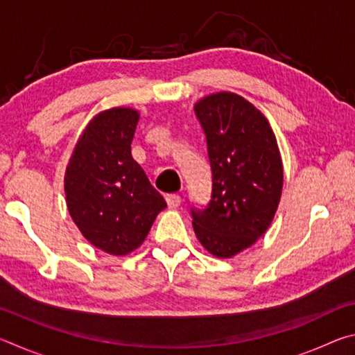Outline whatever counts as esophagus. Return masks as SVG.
Here are the masks:
<instances>
[{"instance_id": "1", "label": "esophagus", "mask_w": 355, "mask_h": 355, "mask_svg": "<svg viewBox=\"0 0 355 355\" xmlns=\"http://www.w3.org/2000/svg\"><path fill=\"white\" fill-rule=\"evenodd\" d=\"M166 202H167V205H169V208H177V207H180V203H182V197H180L178 194H169V196H166Z\"/></svg>"}]
</instances>
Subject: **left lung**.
<instances>
[{
	"label": "left lung",
	"instance_id": "obj_1",
	"mask_svg": "<svg viewBox=\"0 0 355 355\" xmlns=\"http://www.w3.org/2000/svg\"><path fill=\"white\" fill-rule=\"evenodd\" d=\"M194 112L207 136L213 194L205 211H192L200 244L218 258L254 245L277 213L284 164L264 114L235 92L200 98Z\"/></svg>",
	"mask_w": 355,
	"mask_h": 355
}]
</instances>
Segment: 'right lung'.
Segmentation results:
<instances>
[{"label": "right lung", "instance_id": "right-lung-1", "mask_svg": "<svg viewBox=\"0 0 355 355\" xmlns=\"http://www.w3.org/2000/svg\"><path fill=\"white\" fill-rule=\"evenodd\" d=\"M139 117L130 106L98 112L78 137L65 167L70 218L94 248L116 257L139 248L167 207L131 155Z\"/></svg>", "mask_w": 355, "mask_h": 355}]
</instances>
